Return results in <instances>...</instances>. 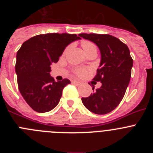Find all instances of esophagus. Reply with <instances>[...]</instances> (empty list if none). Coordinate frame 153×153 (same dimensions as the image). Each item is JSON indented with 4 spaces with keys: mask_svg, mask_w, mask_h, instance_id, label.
I'll return each instance as SVG.
<instances>
[{
    "mask_svg": "<svg viewBox=\"0 0 153 153\" xmlns=\"http://www.w3.org/2000/svg\"><path fill=\"white\" fill-rule=\"evenodd\" d=\"M72 83H74V84H76V85H79L81 83L79 81H77V80H73Z\"/></svg>",
    "mask_w": 153,
    "mask_h": 153,
    "instance_id": "34e87169",
    "label": "esophagus"
}]
</instances>
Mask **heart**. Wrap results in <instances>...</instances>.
I'll return each instance as SVG.
<instances>
[{
    "label": "heart",
    "instance_id": "heart-1",
    "mask_svg": "<svg viewBox=\"0 0 153 153\" xmlns=\"http://www.w3.org/2000/svg\"><path fill=\"white\" fill-rule=\"evenodd\" d=\"M81 46L83 47V51H84L85 53L90 51H93V50H95L97 51V47L93 43H92L91 41H89V40H83L82 43H81ZM69 50V47H67L66 49H65L64 52H63V54H65ZM75 73L77 74L78 76H83L86 73V70L84 69H76L75 70Z\"/></svg>",
    "mask_w": 153,
    "mask_h": 153
}]
</instances>
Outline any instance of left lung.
<instances>
[{
	"mask_svg": "<svg viewBox=\"0 0 153 153\" xmlns=\"http://www.w3.org/2000/svg\"><path fill=\"white\" fill-rule=\"evenodd\" d=\"M79 36L97 44L101 53L100 68L93 80L101 82L102 86L90 97L82 98V102L92 113L106 114L122 101L130 80L133 60L128 47L112 35L79 33Z\"/></svg>",
	"mask_w": 153,
	"mask_h": 153,
	"instance_id": "left-lung-1",
	"label": "left lung"
}]
</instances>
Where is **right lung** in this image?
<instances>
[{"instance_id": "add662e5", "label": "right lung", "mask_w": 153, "mask_h": 153, "mask_svg": "<svg viewBox=\"0 0 153 153\" xmlns=\"http://www.w3.org/2000/svg\"><path fill=\"white\" fill-rule=\"evenodd\" d=\"M76 34L46 33L25 41L17 51L15 65L17 84L27 103L37 113L57 106L68 79L56 81L50 75L51 65L56 63L67 45L79 40Z\"/></svg>"}]
</instances>
